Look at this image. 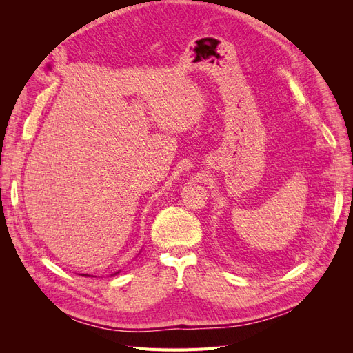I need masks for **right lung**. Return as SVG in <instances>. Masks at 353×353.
<instances>
[{"label":"right lung","instance_id":"add662e5","mask_svg":"<svg viewBox=\"0 0 353 353\" xmlns=\"http://www.w3.org/2000/svg\"><path fill=\"white\" fill-rule=\"evenodd\" d=\"M117 274V272H116ZM82 275H85V276H91V275H88V274H82Z\"/></svg>","mask_w":353,"mask_h":353}]
</instances>
